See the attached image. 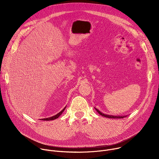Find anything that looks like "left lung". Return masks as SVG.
Masks as SVG:
<instances>
[{
	"label": "left lung",
	"instance_id": "1",
	"mask_svg": "<svg viewBox=\"0 0 159 159\" xmlns=\"http://www.w3.org/2000/svg\"><path fill=\"white\" fill-rule=\"evenodd\" d=\"M94 109L96 110V111L99 113V114L100 115H101V116H104V117H106V118H114V119H115V118H125V117H126V116H128V115H124V116H114V115H107V114H104V113L102 112L101 111H100L98 109L96 108L95 107H94Z\"/></svg>",
	"mask_w": 159,
	"mask_h": 159
}]
</instances>
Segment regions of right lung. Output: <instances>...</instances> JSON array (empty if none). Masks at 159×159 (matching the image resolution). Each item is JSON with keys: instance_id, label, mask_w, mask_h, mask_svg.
Returning <instances> with one entry per match:
<instances>
[{"instance_id": "right-lung-1", "label": "right lung", "mask_w": 159, "mask_h": 159, "mask_svg": "<svg viewBox=\"0 0 159 159\" xmlns=\"http://www.w3.org/2000/svg\"><path fill=\"white\" fill-rule=\"evenodd\" d=\"M66 106L60 111V112H59L58 114H57L56 115H55V116H52V117H50V118H43V119H41V120H43V121H51V120H55V119H57V118H58L61 114H62V112L65 111V108H66Z\"/></svg>"}]
</instances>
